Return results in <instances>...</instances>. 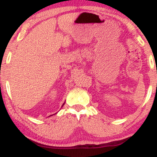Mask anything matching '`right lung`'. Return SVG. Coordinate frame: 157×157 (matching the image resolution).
Here are the masks:
<instances>
[{
	"mask_svg": "<svg viewBox=\"0 0 157 157\" xmlns=\"http://www.w3.org/2000/svg\"><path fill=\"white\" fill-rule=\"evenodd\" d=\"M64 104H65V102H63V105H62V107H63V106L64 105ZM52 115H53V114H52ZM51 116H52V115H51Z\"/></svg>",
	"mask_w": 157,
	"mask_h": 157,
	"instance_id": "add662e5",
	"label": "right lung"
}]
</instances>
